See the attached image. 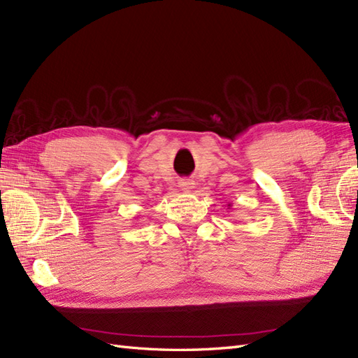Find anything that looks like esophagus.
I'll return each instance as SVG.
<instances>
[{"label":"esophagus","mask_w":358,"mask_h":358,"mask_svg":"<svg viewBox=\"0 0 358 358\" xmlns=\"http://www.w3.org/2000/svg\"><path fill=\"white\" fill-rule=\"evenodd\" d=\"M194 187H196V183H194L192 179H180V180H179V188H180L182 191L189 192L191 189H194Z\"/></svg>","instance_id":"obj_1"}]
</instances>
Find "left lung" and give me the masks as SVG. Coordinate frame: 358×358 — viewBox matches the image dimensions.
I'll use <instances>...</instances> for the list:
<instances>
[{"instance_id":"obj_1","label":"left lung","mask_w":358,"mask_h":358,"mask_svg":"<svg viewBox=\"0 0 358 358\" xmlns=\"http://www.w3.org/2000/svg\"><path fill=\"white\" fill-rule=\"evenodd\" d=\"M229 206H230V204H229Z\"/></svg>"}]
</instances>
